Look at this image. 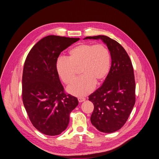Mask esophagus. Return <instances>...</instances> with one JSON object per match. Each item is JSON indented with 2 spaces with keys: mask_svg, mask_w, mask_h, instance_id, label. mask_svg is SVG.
Returning a JSON list of instances; mask_svg holds the SVG:
<instances>
[{
  "mask_svg": "<svg viewBox=\"0 0 159 159\" xmlns=\"http://www.w3.org/2000/svg\"><path fill=\"white\" fill-rule=\"evenodd\" d=\"M85 100V98H82V97H79L78 98V101H79V102H83V101H84Z\"/></svg>",
  "mask_w": 159,
  "mask_h": 159,
  "instance_id": "obj_1",
  "label": "esophagus"
}]
</instances>
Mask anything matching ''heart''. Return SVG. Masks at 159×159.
Listing matches in <instances>:
<instances>
[{
	"mask_svg": "<svg viewBox=\"0 0 159 159\" xmlns=\"http://www.w3.org/2000/svg\"><path fill=\"white\" fill-rule=\"evenodd\" d=\"M69 60L58 58L56 63L58 74L66 84L75 81L76 69L82 76L67 88V91L78 97L90 93L96 83H101L107 78L111 66V57L102 44H80L69 52Z\"/></svg>",
	"mask_w": 159,
	"mask_h": 159,
	"instance_id": "obj_1",
	"label": "heart"
}]
</instances>
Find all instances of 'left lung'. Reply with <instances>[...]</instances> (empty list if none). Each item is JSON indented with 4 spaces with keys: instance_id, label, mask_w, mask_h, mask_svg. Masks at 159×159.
Instances as JSON below:
<instances>
[{
    "instance_id": "1",
    "label": "left lung",
    "mask_w": 159,
    "mask_h": 159,
    "mask_svg": "<svg viewBox=\"0 0 159 159\" xmlns=\"http://www.w3.org/2000/svg\"><path fill=\"white\" fill-rule=\"evenodd\" d=\"M83 39H101L110 52L109 74L89 100L94 106L92 124L102 132H114L124 126L135 104L136 84L132 62L125 49L107 36H89Z\"/></svg>"
}]
</instances>
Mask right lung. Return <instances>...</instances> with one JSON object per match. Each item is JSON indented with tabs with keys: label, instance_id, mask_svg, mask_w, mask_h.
<instances>
[{
	"label": "right lung",
	"instance_id": "add662e5",
	"mask_svg": "<svg viewBox=\"0 0 159 159\" xmlns=\"http://www.w3.org/2000/svg\"><path fill=\"white\" fill-rule=\"evenodd\" d=\"M80 38L48 35L36 43L24 64L22 99L34 127L48 136L66 129L69 114L78 104L76 97L66 94L56 68L62 51Z\"/></svg>",
	"mask_w": 159,
	"mask_h": 159
}]
</instances>
